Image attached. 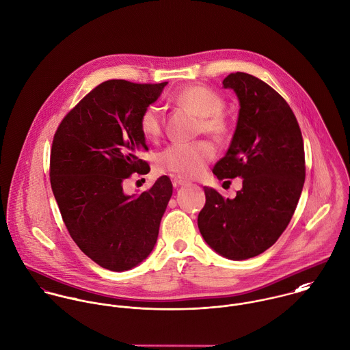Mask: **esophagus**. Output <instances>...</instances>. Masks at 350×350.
Returning a JSON list of instances; mask_svg holds the SVG:
<instances>
[{
	"label": "esophagus",
	"mask_w": 350,
	"mask_h": 350,
	"mask_svg": "<svg viewBox=\"0 0 350 350\" xmlns=\"http://www.w3.org/2000/svg\"><path fill=\"white\" fill-rule=\"evenodd\" d=\"M189 181L188 180H185V178H183V177H174L173 178V184L176 185V187H183V185H187Z\"/></svg>",
	"instance_id": "34e87169"
}]
</instances>
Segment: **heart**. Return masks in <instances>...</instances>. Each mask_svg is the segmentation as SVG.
Masks as SVG:
<instances>
[{"label":"heart","mask_w":350,"mask_h":350,"mask_svg":"<svg viewBox=\"0 0 350 350\" xmlns=\"http://www.w3.org/2000/svg\"><path fill=\"white\" fill-rule=\"evenodd\" d=\"M174 101L200 118L199 130L216 140L226 139L230 123L221 113L223 98L206 86L193 85L174 96ZM140 133L146 139H157L162 134V116L157 105H147L139 116ZM215 158V148L207 140L173 143L155 158L157 169L183 177H198Z\"/></svg>","instance_id":"1"}]
</instances>
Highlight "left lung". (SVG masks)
<instances>
[{
	"mask_svg": "<svg viewBox=\"0 0 350 350\" xmlns=\"http://www.w3.org/2000/svg\"><path fill=\"white\" fill-rule=\"evenodd\" d=\"M223 88L239 100L237 129L212 173L242 178L234 199L204 187L206 206L198 217L204 241L217 254L247 260L264 253L286 228L304 178V146L297 120L279 93L246 72H231Z\"/></svg>",
	"mask_w": 350,
	"mask_h": 350,
	"instance_id": "left-lung-1",
	"label": "left lung"
}]
</instances>
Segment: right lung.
I'll return each instance as SVG.
<instances>
[{
  "label": "right lung",
  "instance_id": "right-lung-1",
  "mask_svg": "<svg viewBox=\"0 0 350 350\" xmlns=\"http://www.w3.org/2000/svg\"><path fill=\"white\" fill-rule=\"evenodd\" d=\"M166 83L105 81L65 116L53 140L50 181L68 231L90 260L113 272L148 257L173 193L167 176L138 196L123 191L133 173L150 172L138 157L148 150L139 116Z\"/></svg>",
  "mask_w": 350,
  "mask_h": 350
}]
</instances>
